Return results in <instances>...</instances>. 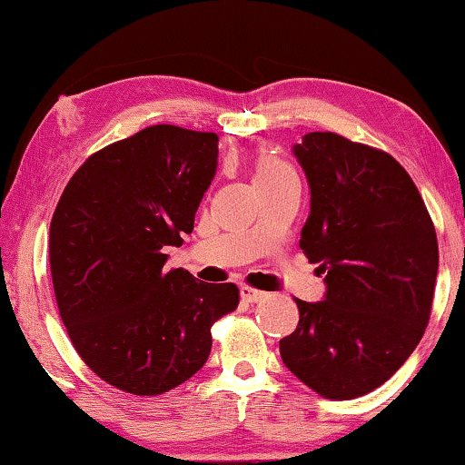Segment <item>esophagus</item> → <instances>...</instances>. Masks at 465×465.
<instances>
[{
    "mask_svg": "<svg viewBox=\"0 0 465 465\" xmlns=\"http://www.w3.org/2000/svg\"><path fill=\"white\" fill-rule=\"evenodd\" d=\"M264 296H266V292H260V290L247 288V285H243V288H241V301L247 302V304L260 302V301H262Z\"/></svg>",
    "mask_w": 465,
    "mask_h": 465,
    "instance_id": "esophagus-1",
    "label": "esophagus"
}]
</instances>
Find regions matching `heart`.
Returning a JSON list of instances; mask_svg holds the SVG:
<instances>
[{
	"instance_id": "heart-1",
	"label": "heart",
	"mask_w": 465,
	"mask_h": 465,
	"mask_svg": "<svg viewBox=\"0 0 465 465\" xmlns=\"http://www.w3.org/2000/svg\"><path fill=\"white\" fill-rule=\"evenodd\" d=\"M285 171H290L288 167L282 161H277V158L272 156H262L258 161V169H256V180H262V177H272V175H279V173H285Z\"/></svg>"
}]
</instances>
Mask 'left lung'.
I'll use <instances>...</instances> for the list:
<instances>
[{"label":"left lung","mask_w":465,"mask_h":465,"mask_svg":"<svg viewBox=\"0 0 465 465\" xmlns=\"http://www.w3.org/2000/svg\"><path fill=\"white\" fill-rule=\"evenodd\" d=\"M311 212L301 250L326 292L298 301L301 320L279 341L288 371L330 400L377 390L409 360L428 326L438 241L411 175L385 152L336 133L292 145Z\"/></svg>","instance_id":"8db88e82"}]
</instances>
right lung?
<instances>
[{
  "label": "right lung",
  "instance_id": "1",
  "mask_svg": "<svg viewBox=\"0 0 465 465\" xmlns=\"http://www.w3.org/2000/svg\"><path fill=\"white\" fill-rule=\"evenodd\" d=\"M218 171V135L156 124L93 154L50 222L61 320L94 374L158 396L205 366L212 326L239 304L234 283L164 272Z\"/></svg>",
  "mask_w": 465,
  "mask_h": 465
}]
</instances>
